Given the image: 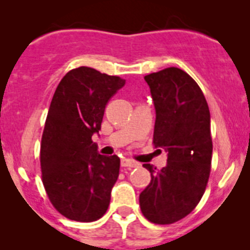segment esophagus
Masks as SVG:
<instances>
[{
    "label": "esophagus",
    "instance_id": "34e87169",
    "mask_svg": "<svg viewBox=\"0 0 250 250\" xmlns=\"http://www.w3.org/2000/svg\"><path fill=\"white\" fill-rule=\"evenodd\" d=\"M121 166L127 167V168H134V167L139 166V164H137V162H135L134 160L123 159V160H121Z\"/></svg>",
    "mask_w": 250,
    "mask_h": 250
}]
</instances>
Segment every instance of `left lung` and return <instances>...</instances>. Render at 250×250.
<instances>
[{
    "label": "left lung",
    "mask_w": 250,
    "mask_h": 250,
    "mask_svg": "<svg viewBox=\"0 0 250 250\" xmlns=\"http://www.w3.org/2000/svg\"><path fill=\"white\" fill-rule=\"evenodd\" d=\"M156 110L153 146L167 152L156 170L144 164L151 182L140 193L144 217L171 224L196 208L207 187L212 162L210 115L198 84L182 69L166 68L145 75Z\"/></svg>",
    "instance_id": "1"
}]
</instances>
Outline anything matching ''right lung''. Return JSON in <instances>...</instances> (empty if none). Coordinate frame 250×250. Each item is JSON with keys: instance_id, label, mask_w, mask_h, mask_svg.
<instances>
[{"instance_id": "1", "label": "right lung", "mask_w": 250, "mask_h": 250, "mask_svg": "<svg viewBox=\"0 0 250 250\" xmlns=\"http://www.w3.org/2000/svg\"><path fill=\"white\" fill-rule=\"evenodd\" d=\"M125 79L89 67L64 75L56 89L41 143L42 182L65 218L94 222L107 210L120 159L98 152L91 136L102 127L110 98Z\"/></svg>"}]
</instances>
